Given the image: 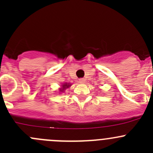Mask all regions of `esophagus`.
Returning <instances> with one entry per match:
<instances>
[{"label":"esophagus","instance_id":"esophagus-1","mask_svg":"<svg viewBox=\"0 0 153 153\" xmlns=\"http://www.w3.org/2000/svg\"><path fill=\"white\" fill-rule=\"evenodd\" d=\"M86 81V80L84 79V78H80L79 79V82L81 83V84H84Z\"/></svg>","mask_w":153,"mask_h":153}]
</instances>
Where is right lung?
<instances>
[{
    "instance_id": "1",
    "label": "right lung",
    "mask_w": 153,
    "mask_h": 153,
    "mask_svg": "<svg viewBox=\"0 0 153 153\" xmlns=\"http://www.w3.org/2000/svg\"><path fill=\"white\" fill-rule=\"evenodd\" d=\"M70 86H71L70 84H67V83H65V84H64L62 85V87H61V89H60V92H64V90H65L67 88H69Z\"/></svg>"
}]
</instances>
